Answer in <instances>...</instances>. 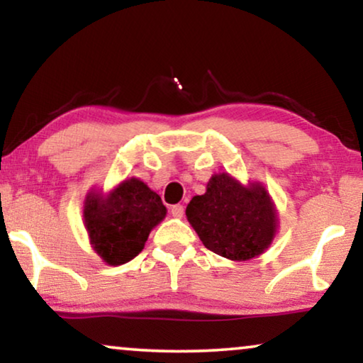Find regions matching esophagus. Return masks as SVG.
Here are the masks:
<instances>
[{"label": "esophagus", "mask_w": 363, "mask_h": 363, "mask_svg": "<svg viewBox=\"0 0 363 363\" xmlns=\"http://www.w3.org/2000/svg\"><path fill=\"white\" fill-rule=\"evenodd\" d=\"M170 211H172V216L173 218H178V220H180V218H183V213H185V210H183L182 205H173Z\"/></svg>", "instance_id": "34e87169"}]
</instances>
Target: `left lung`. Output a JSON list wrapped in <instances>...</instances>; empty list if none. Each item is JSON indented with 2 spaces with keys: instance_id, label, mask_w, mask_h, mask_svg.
I'll return each instance as SVG.
<instances>
[{
  "instance_id": "left-lung-1",
  "label": "left lung",
  "mask_w": 363,
  "mask_h": 363,
  "mask_svg": "<svg viewBox=\"0 0 363 363\" xmlns=\"http://www.w3.org/2000/svg\"><path fill=\"white\" fill-rule=\"evenodd\" d=\"M186 218L205 247L231 261H250L274 240L279 218L261 182L242 185L230 173H215L203 195L193 196Z\"/></svg>"
}]
</instances>
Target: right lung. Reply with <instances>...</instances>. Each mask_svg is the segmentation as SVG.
Wrapping results in <instances>:
<instances>
[{
    "label": "right lung",
    "mask_w": 363,
    "mask_h": 363,
    "mask_svg": "<svg viewBox=\"0 0 363 363\" xmlns=\"http://www.w3.org/2000/svg\"><path fill=\"white\" fill-rule=\"evenodd\" d=\"M82 216L92 250L106 264L121 266L143 250L167 208L147 183L130 177L108 193L89 190Z\"/></svg>",
    "instance_id": "obj_1"
}]
</instances>
